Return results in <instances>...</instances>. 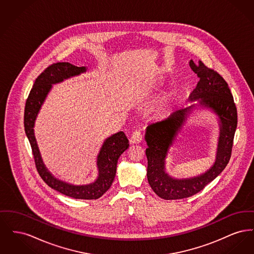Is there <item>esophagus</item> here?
Instances as JSON below:
<instances>
[{
  "mask_svg": "<svg viewBox=\"0 0 254 254\" xmlns=\"http://www.w3.org/2000/svg\"><path fill=\"white\" fill-rule=\"evenodd\" d=\"M142 140H143V134H142L140 130L133 131L131 138H130V142L132 144H139Z\"/></svg>",
  "mask_w": 254,
  "mask_h": 254,
  "instance_id": "obj_1",
  "label": "esophagus"
}]
</instances>
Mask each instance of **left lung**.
<instances>
[{
	"instance_id": "obj_1",
	"label": "left lung",
	"mask_w": 254,
	"mask_h": 254,
	"mask_svg": "<svg viewBox=\"0 0 254 254\" xmlns=\"http://www.w3.org/2000/svg\"><path fill=\"white\" fill-rule=\"evenodd\" d=\"M190 66L200 79L190 93V100H199L200 106L211 109L219 118L220 135L216 159L213 166L205 173L192 178L175 179L165 170V160L169 147L192 111L194 105L175 109L169 116L148 124L145 135L147 144L146 176L153 191L165 200L190 197L213 181L230 162L237 127V109L228 83L219 73L205 66L201 61L195 64L190 60Z\"/></svg>"
}]
</instances>
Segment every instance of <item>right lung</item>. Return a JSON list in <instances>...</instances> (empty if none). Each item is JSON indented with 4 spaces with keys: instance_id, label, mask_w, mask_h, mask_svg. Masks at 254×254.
I'll return each instance as SVG.
<instances>
[{
    "instance_id": "add662e5",
    "label": "right lung",
    "mask_w": 254,
    "mask_h": 254,
    "mask_svg": "<svg viewBox=\"0 0 254 254\" xmlns=\"http://www.w3.org/2000/svg\"><path fill=\"white\" fill-rule=\"evenodd\" d=\"M85 71V66H76L65 62L52 64L47 67L37 77L34 85L26 100L24 108V131L32 148L37 170L45 183L51 189L68 197H72L74 199L93 200L100 198L109 190L113 183L116 174L118 159L129 145L125 133L123 131L115 133L104 142L97 157V168L99 174L96 180L88 185L74 186L55 178L46 168L39 151L33 128L37 115L48 96L52 85L61 83L64 79L77 76Z\"/></svg>"
}]
</instances>
